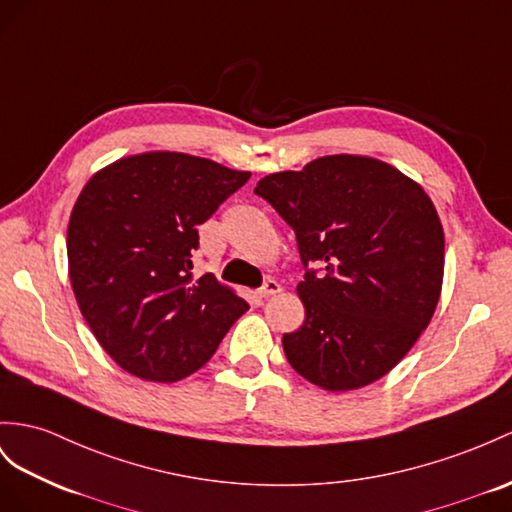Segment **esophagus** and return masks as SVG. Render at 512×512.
Masks as SVG:
<instances>
[{
    "label": "esophagus",
    "mask_w": 512,
    "mask_h": 512,
    "mask_svg": "<svg viewBox=\"0 0 512 512\" xmlns=\"http://www.w3.org/2000/svg\"><path fill=\"white\" fill-rule=\"evenodd\" d=\"M281 292V285L274 281V279H268L264 285H261V290H259V296L261 298H270V296H277Z\"/></svg>",
    "instance_id": "34e87169"
}]
</instances>
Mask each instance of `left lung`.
Segmentation results:
<instances>
[{
  "label": "left lung",
  "mask_w": 512,
  "mask_h": 512,
  "mask_svg": "<svg viewBox=\"0 0 512 512\" xmlns=\"http://www.w3.org/2000/svg\"><path fill=\"white\" fill-rule=\"evenodd\" d=\"M255 192L296 233L305 322L283 335L292 368L326 391L383 378L430 324L445 238L417 181L368 155H324L259 179Z\"/></svg>",
  "instance_id": "8db88e82"
}]
</instances>
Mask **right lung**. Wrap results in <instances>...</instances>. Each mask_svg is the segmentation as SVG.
<instances>
[{"label": "right lung", "instance_id": "right-lung-1", "mask_svg": "<svg viewBox=\"0 0 512 512\" xmlns=\"http://www.w3.org/2000/svg\"><path fill=\"white\" fill-rule=\"evenodd\" d=\"M248 177L205 157L147 151L97 170L77 196L67 231L73 294L125 372L181 381L248 309L214 274L192 277L196 225Z\"/></svg>", "mask_w": 512, "mask_h": 512}]
</instances>
